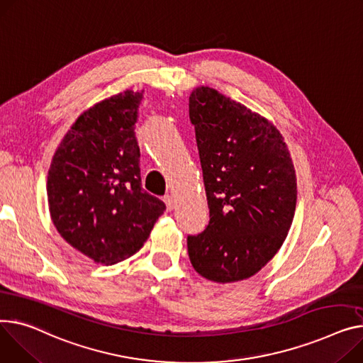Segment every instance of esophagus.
Returning a JSON list of instances; mask_svg holds the SVG:
<instances>
[{"label":"esophagus","instance_id":"1","mask_svg":"<svg viewBox=\"0 0 363 363\" xmlns=\"http://www.w3.org/2000/svg\"><path fill=\"white\" fill-rule=\"evenodd\" d=\"M163 201H164V204H166V207H167L169 211L174 210V207H175V200H174L172 196H166V197L163 199Z\"/></svg>","mask_w":363,"mask_h":363}]
</instances>
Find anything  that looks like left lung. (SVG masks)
<instances>
[{"label":"left lung","instance_id":"obj_1","mask_svg":"<svg viewBox=\"0 0 363 363\" xmlns=\"http://www.w3.org/2000/svg\"><path fill=\"white\" fill-rule=\"evenodd\" d=\"M210 222L188 236L194 270L216 283L257 274L280 250L296 208V174L276 125L208 86L189 96Z\"/></svg>","mask_w":363,"mask_h":363}]
</instances>
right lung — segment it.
Masks as SVG:
<instances>
[{
  "instance_id": "right-lung-1",
  "label": "right lung",
  "mask_w": 363,
  "mask_h": 363,
  "mask_svg": "<svg viewBox=\"0 0 363 363\" xmlns=\"http://www.w3.org/2000/svg\"><path fill=\"white\" fill-rule=\"evenodd\" d=\"M143 90H124L84 111L54 153L48 206L67 242L98 264L130 258L166 206L141 188L134 133Z\"/></svg>"
}]
</instances>
